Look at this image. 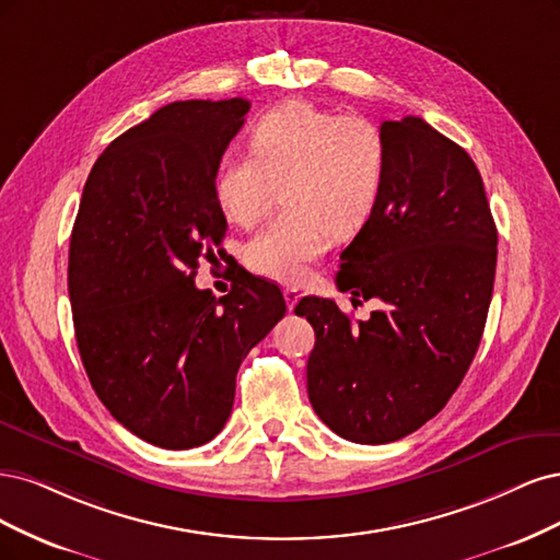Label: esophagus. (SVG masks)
<instances>
[{
    "instance_id": "esophagus-1",
    "label": "esophagus",
    "mask_w": 560,
    "mask_h": 560,
    "mask_svg": "<svg viewBox=\"0 0 560 560\" xmlns=\"http://www.w3.org/2000/svg\"><path fill=\"white\" fill-rule=\"evenodd\" d=\"M283 298H285V304H288V310H295V304L300 302V298H302V293L298 291V288L295 285H285L283 288Z\"/></svg>"
}]
</instances>
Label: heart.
Instances as JSON below:
<instances>
[{
	"label": "heart",
	"instance_id": "heart-1",
	"mask_svg": "<svg viewBox=\"0 0 560 560\" xmlns=\"http://www.w3.org/2000/svg\"><path fill=\"white\" fill-rule=\"evenodd\" d=\"M246 147V158L215 174V202L230 223L250 228L279 184L285 209L246 244L244 262L260 277L298 283L330 234L345 237L370 219L384 184V135L363 116L285 100L250 125Z\"/></svg>",
	"mask_w": 560,
	"mask_h": 560
}]
</instances>
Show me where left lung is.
<instances>
[{"label": "left lung", "mask_w": 560, "mask_h": 560, "mask_svg": "<svg viewBox=\"0 0 560 560\" xmlns=\"http://www.w3.org/2000/svg\"><path fill=\"white\" fill-rule=\"evenodd\" d=\"M384 184L341 250L337 288L382 300L368 320L302 298L316 345L306 390L318 419L355 444H388L435 417L479 349L493 295L498 230L481 174L423 118L382 122Z\"/></svg>", "instance_id": "obj_1"}]
</instances>
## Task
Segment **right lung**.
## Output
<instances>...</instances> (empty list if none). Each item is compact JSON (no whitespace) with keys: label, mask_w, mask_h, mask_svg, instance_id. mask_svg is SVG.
<instances>
[{"label":"right lung","mask_w":560,"mask_h":560,"mask_svg":"<svg viewBox=\"0 0 560 560\" xmlns=\"http://www.w3.org/2000/svg\"><path fill=\"white\" fill-rule=\"evenodd\" d=\"M250 102L188 100L114 139L90 172L69 242L77 345L102 405L132 435L192 448L223 430L246 353L285 314L279 285H195L228 221L215 174ZM221 256V250H219Z\"/></svg>","instance_id":"obj_1"}]
</instances>
